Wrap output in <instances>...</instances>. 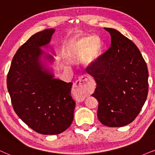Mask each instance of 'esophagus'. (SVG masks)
Wrapping results in <instances>:
<instances>
[{
    "instance_id": "34e87169",
    "label": "esophagus",
    "mask_w": 155,
    "mask_h": 155,
    "mask_svg": "<svg viewBox=\"0 0 155 155\" xmlns=\"http://www.w3.org/2000/svg\"><path fill=\"white\" fill-rule=\"evenodd\" d=\"M90 79H91L90 76L86 75V74L81 75L79 77V79L74 84V86H73L74 91V92H79V93L83 92L84 88H85V87H86L85 82L87 81L88 80H89Z\"/></svg>"
}]
</instances>
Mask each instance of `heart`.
Masks as SVG:
<instances>
[{"label":"heart","instance_id":"obj_1","mask_svg":"<svg viewBox=\"0 0 155 155\" xmlns=\"http://www.w3.org/2000/svg\"><path fill=\"white\" fill-rule=\"evenodd\" d=\"M76 47L81 54L86 55V61L91 63L96 59L101 51V42L93 36H87L80 40L76 44Z\"/></svg>","mask_w":155,"mask_h":155}]
</instances>
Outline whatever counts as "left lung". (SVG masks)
<instances>
[{
	"label": "left lung",
	"instance_id": "8db88e82",
	"mask_svg": "<svg viewBox=\"0 0 155 155\" xmlns=\"http://www.w3.org/2000/svg\"><path fill=\"white\" fill-rule=\"evenodd\" d=\"M110 33L111 46L91 64L86 71L94 78L92 96L98 101V118L108 127L133 122L145 104L148 94V69L137 47L118 31Z\"/></svg>",
	"mask_w": 155,
	"mask_h": 155
}]
</instances>
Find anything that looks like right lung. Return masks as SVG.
<instances>
[{"label": "right lung", "mask_w": 155, "mask_h": 155, "mask_svg": "<svg viewBox=\"0 0 155 155\" xmlns=\"http://www.w3.org/2000/svg\"><path fill=\"white\" fill-rule=\"evenodd\" d=\"M54 32V29H46L30 37L14 55L7 76L15 113L42 135L66 130L73 121L76 104L71 96L72 83L53 79L39 64L42 52L40 47L48 44Z\"/></svg>", "instance_id": "right-lung-1"}]
</instances>
